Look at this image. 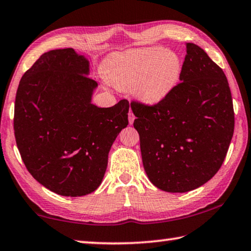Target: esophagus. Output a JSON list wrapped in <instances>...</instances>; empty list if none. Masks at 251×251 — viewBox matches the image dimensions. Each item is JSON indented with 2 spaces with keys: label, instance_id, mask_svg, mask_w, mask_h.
I'll return each mask as SVG.
<instances>
[{
  "label": "esophagus",
  "instance_id": "34e87169",
  "mask_svg": "<svg viewBox=\"0 0 251 251\" xmlns=\"http://www.w3.org/2000/svg\"><path fill=\"white\" fill-rule=\"evenodd\" d=\"M128 121H129L130 125L133 124L134 121H135V115H134V113L131 112V110H129V113H128Z\"/></svg>",
  "mask_w": 251,
  "mask_h": 251
}]
</instances>
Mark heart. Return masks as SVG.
<instances>
[{"instance_id":"obj_1","label":"heart","mask_w":251,"mask_h":251,"mask_svg":"<svg viewBox=\"0 0 251 251\" xmlns=\"http://www.w3.org/2000/svg\"><path fill=\"white\" fill-rule=\"evenodd\" d=\"M181 69L177 53L163 46H151L113 55L105 63L104 73L116 87L133 88L143 103L155 104L173 90Z\"/></svg>"}]
</instances>
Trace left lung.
I'll return each mask as SVG.
<instances>
[{
	"mask_svg": "<svg viewBox=\"0 0 251 251\" xmlns=\"http://www.w3.org/2000/svg\"><path fill=\"white\" fill-rule=\"evenodd\" d=\"M180 83L154 105L130 101L150 180L186 193L219 171L230 145L235 113L224 71L198 45L186 43Z\"/></svg>",
	"mask_w": 251,
	"mask_h": 251,
	"instance_id": "1",
	"label": "left lung"
}]
</instances>
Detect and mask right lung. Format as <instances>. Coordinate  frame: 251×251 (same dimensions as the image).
Segmentation results:
<instances>
[{"label":"right lung","instance_id":"1","mask_svg":"<svg viewBox=\"0 0 251 251\" xmlns=\"http://www.w3.org/2000/svg\"><path fill=\"white\" fill-rule=\"evenodd\" d=\"M88 61L73 49L42 54L20 80L14 135L29 174L50 192L85 196L97 189L108 152L128 125L129 103H91L96 80Z\"/></svg>","mask_w":251,"mask_h":251}]
</instances>
